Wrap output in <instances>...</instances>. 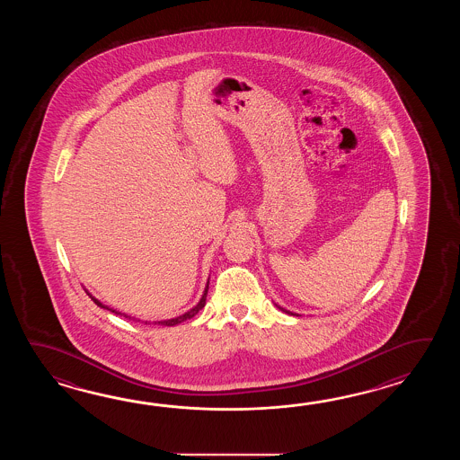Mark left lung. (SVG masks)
Listing matches in <instances>:
<instances>
[{"instance_id":"1","label":"left lung","mask_w":460,"mask_h":460,"mask_svg":"<svg viewBox=\"0 0 460 460\" xmlns=\"http://www.w3.org/2000/svg\"><path fill=\"white\" fill-rule=\"evenodd\" d=\"M278 307H279V305H278ZM279 309H281V311H284V313L286 314H291V315H296V314L289 313V311H286V309H283V307H279Z\"/></svg>"}]
</instances>
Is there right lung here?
<instances>
[{
    "instance_id": "obj_1",
    "label": "right lung",
    "mask_w": 460,
    "mask_h": 460,
    "mask_svg": "<svg viewBox=\"0 0 460 460\" xmlns=\"http://www.w3.org/2000/svg\"><path fill=\"white\" fill-rule=\"evenodd\" d=\"M207 291H208V283H207L206 291H204V294H202L200 301H199V303H197V305H194V307H192L190 311H187L186 314H182V315H179V317H174V319H167V321H157V323H155V325H156L157 323V325H167V327H169V325H176V323H184V321H187V319H192V317H194V315H196V314L199 313V311H200V309H202L204 305H206ZM85 293H87L88 296L92 297V301L97 304L98 307H103V309H108V311H111V313L119 314V315H123V317H127V319H131V317H129V315H127V314L118 313V311H115V309H110V307H108V305H105V304L100 303L97 297H93V296L88 293V291H85Z\"/></svg>"
}]
</instances>
